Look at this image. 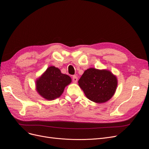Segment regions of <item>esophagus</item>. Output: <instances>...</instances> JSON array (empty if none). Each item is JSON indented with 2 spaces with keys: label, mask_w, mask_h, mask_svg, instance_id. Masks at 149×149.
Returning a JSON list of instances; mask_svg holds the SVG:
<instances>
[{
  "label": "esophagus",
  "mask_w": 149,
  "mask_h": 149,
  "mask_svg": "<svg viewBox=\"0 0 149 149\" xmlns=\"http://www.w3.org/2000/svg\"><path fill=\"white\" fill-rule=\"evenodd\" d=\"M77 80H78L77 77L76 75H73L72 76V81H73V82L74 83H77Z\"/></svg>",
  "instance_id": "obj_1"
}]
</instances>
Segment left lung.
I'll return each instance as SVG.
<instances>
[{
	"label": "left lung",
	"instance_id": "obj_1",
	"mask_svg": "<svg viewBox=\"0 0 149 149\" xmlns=\"http://www.w3.org/2000/svg\"><path fill=\"white\" fill-rule=\"evenodd\" d=\"M79 84L88 98L93 102L102 103L114 95L117 79L109 70L89 68L81 77Z\"/></svg>",
	"mask_w": 149,
	"mask_h": 149
}]
</instances>
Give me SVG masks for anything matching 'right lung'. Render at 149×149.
<instances>
[{
    "instance_id": "right-lung-1",
    "label": "right lung",
    "mask_w": 149,
    "mask_h": 149,
    "mask_svg": "<svg viewBox=\"0 0 149 149\" xmlns=\"http://www.w3.org/2000/svg\"><path fill=\"white\" fill-rule=\"evenodd\" d=\"M70 82L71 79L69 75L61 73L58 68L51 66L37 80L36 89L42 97L52 100L60 97Z\"/></svg>"
}]
</instances>
